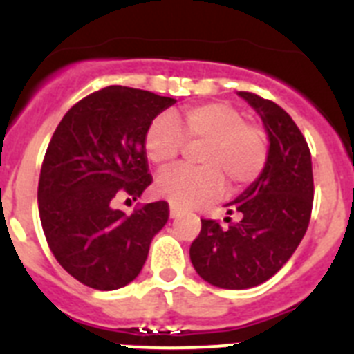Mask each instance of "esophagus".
<instances>
[{
    "instance_id": "34e87169",
    "label": "esophagus",
    "mask_w": 354,
    "mask_h": 354,
    "mask_svg": "<svg viewBox=\"0 0 354 354\" xmlns=\"http://www.w3.org/2000/svg\"><path fill=\"white\" fill-rule=\"evenodd\" d=\"M177 216H180V209L175 207V205H170V218L174 220V218H177Z\"/></svg>"
}]
</instances>
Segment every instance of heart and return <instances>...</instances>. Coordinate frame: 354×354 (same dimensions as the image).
<instances>
[{"mask_svg":"<svg viewBox=\"0 0 354 354\" xmlns=\"http://www.w3.org/2000/svg\"><path fill=\"white\" fill-rule=\"evenodd\" d=\"M187 145H202L195 161L200 168H174L158 175L156 195L175 207H196L230 189H241L261 175L268 159L262 131L248 124L243 111L227 102H205L180 111L171 120L154 118L147 127L143 150L152 165L170 167Z\"/></svg>","mask_w":354,"mask_h":354,"instance_id":"obj_1","label":"heart"}]
</instances>
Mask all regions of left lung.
Here are the masks:
<instances>
[{
  "label": "left lung",
  "instance_id": "left-lung-1",
  "mask_svg": "<svg viewBox=\"0 0 354 354\" xmlns=\"http://www.w3.org/2000/svg\"><path fill=\"white\" fill-rule=\"evenodd\" d=\"M262 118L270 140L261 175L232 202L227 228L202 220L189 257L196 273L220 289H250L270 280L292 257L306 232L314 198L310 150L287 111L250 92H237Z\"/></svg>",
  "mask_w": 354,
  "mask_h": 354
}]
</instances>
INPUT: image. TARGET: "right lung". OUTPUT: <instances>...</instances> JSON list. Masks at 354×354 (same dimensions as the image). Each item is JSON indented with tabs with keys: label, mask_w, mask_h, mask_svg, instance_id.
<instances>
[{
	"label": "right lung",
	"mask_w": 354,
	"mask_h": 354,
	"mask_svg": "<svg viewBox=\"0 0 354 354\" xmlns=\"http://www.w3.org/2000/svg\"><path fill=\"white\" fill-rule=\"evenodd\" d=\"M175 102L147 90L106 86L72 106L53 134L40 170V221L56 261L84 286L115 290L133 282L168 221L162 200L133 214L113 202L140 198L150 184L147 127Z\"/></svg>",
	"instance_id": "right-lung-1"
}]
</instances>
